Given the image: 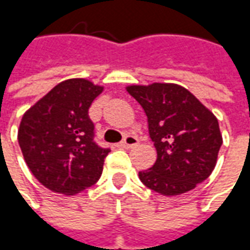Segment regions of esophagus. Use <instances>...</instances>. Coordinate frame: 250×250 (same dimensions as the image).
<instances>
[{
	"mask_svg": "<svg viewBox=\"0 0 250 250\" xmlns=\"http://www.w3.org/2000/svg\"><path fill=\"white\" fill-rule=\"evenodd\" d=\"M138 145V138L134 135H127L123 139V142H120L119 147L122 148H131V147H134Z\"/></svg>",
	"mask_w": 250,
	"mask_h": 250,
	"instance_id": "1",
	"label": "esophagus"
}]
</instances>
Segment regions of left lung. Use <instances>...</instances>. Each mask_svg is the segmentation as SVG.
<instances>
[{"instance_id": "1", "label": "left lung", "mask_w": 250, "mask_h": 250, "mask_svg": "<svg viewBox=\"0 0 250 250\" xmlns=\"http://www.w3.org/2000/svg\"><path fill=\"white\" fill-rule=\"evenodd\" d=\"M125 89L145 111L157 150L154 166L139 171L145 186L173 197L209 178L222 145L214 114L178 84H134Z\"/></svg>"}]
</instances>
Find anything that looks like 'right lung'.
<instances>
[{
  "mask_svg": "<svg viewBox=\"0 0 250 250\" xmlns=\"http://www.w3.org/2000/svg\"><path fill=\"white\" fill-rule=\"evenodd\" d=\"M104 87L87 79L59 83L22 116L19 145L42 186L75 195L98 182L108 148L93 142L88 109Z\"/></svg>",
  "mask_w": 250,
  "mask_h": 250,
  "instance_id": "1",
  "label": "right lung"
}]
</instances>
